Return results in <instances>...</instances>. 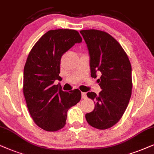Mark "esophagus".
Instances as JSON below:
<instances>
[{"mask_svg": "<svg viewBox=\"0 0 154 154\" xmlns=\"http://www.w3.org/2000/svg\"><path fill=\"white\" fill-rule=\"evenodd\" d=\"M82 99H86L87 98V94L85 92H82Z\"/></svg>", "mask_w": 154, "mask_h": 154, "instance_id": "esophagus-1", "label": "esophagus"}]
</instances>
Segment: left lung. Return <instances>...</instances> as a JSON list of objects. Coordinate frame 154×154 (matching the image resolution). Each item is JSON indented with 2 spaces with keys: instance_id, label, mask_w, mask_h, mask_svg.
<instances>
[{
  "instance_id": "obj_1",
  "label": "left lung",
  "mask_w": 154,
  "mask_h": 154,
  "mask_svg": "<svg viewBox=\"0 0 154 154\" xmlns=\"http://www.w3.org/2000/svg\"><path fill=\"white\" fill-rule=\"evenodd\" d=\"M80 33L86 42L90 57L91 77L97 79L102 89L99 95L87 92L94 101V109L85 114L89 125L106 129L117 123L123 116L131 98V65L120 44L107 32L84 30Z\"/></svg>"
}]
</instances>
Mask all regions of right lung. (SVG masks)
<instances>
[{"label": "right lung", "mask_w": 154, "mask_h": 154, "mask_svg": "<svg viewBox=\"0 0 154 154\" xmlns=\"http://www.w3.org/2000/svg\"><path fill=\"white\" fill-rule=\"evenodd\" d=\"M82 41L75 30L58 29L47 32L32 47L23 72V94L31 117L41 129L56 131L64 127L67 112L81 100L75 89L64 91L60 80V60L75 43Z\"/></svg>", "instance_id": "right-lung-1"}]
</instances>
